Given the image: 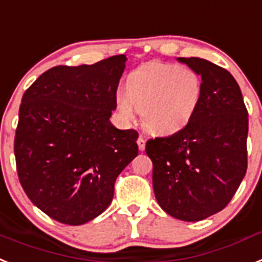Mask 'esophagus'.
Wrapping results in <instances>:
<instances>
[{
	"mask_svg": "<svg viewBox=\"0 0 262 262\" xmlns=\"http://www.w3.org/2000/svg\"><path fill=\"white\" fill-rule=\"evenodd\" d=\"M138 147H139L140 151H144V148H146V138L140 134L139 138H138Z\"/></svg>",
	"mask_w": 262,
	"mask_h": 262,
	"instance_id": "esophagus-1",
	"label": "esophagus"
}]
</instances>
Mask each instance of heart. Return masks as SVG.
<instances>
[{
    "label": "heart",
    "mask_w": 262,
    "mask_h": 262,
    "mask_svg": "<svg viewBox=\"0 0 262 262\" xmlns=\"http://www.w3.org/2000/svg\"><path fill=\"white\" fill-rule=\"evenodd\" d=\"M203 98V83L196 71L163 62H149L129 74L126 94L116 98L123 119L133 120L135 108L143 123L159 135L182 131L192 120Z\"/></svg>",
    "instance_id": "heart-1"
}]
</instances>
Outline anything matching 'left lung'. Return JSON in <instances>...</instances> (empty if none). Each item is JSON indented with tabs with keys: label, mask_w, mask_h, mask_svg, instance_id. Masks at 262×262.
<instances>
[{
	"label": "left lung",
	"mask_w": 262,
	"mask_h": 262,
	"mask_svg": "<svg viewBox=\"0 0 262 262\" xmlns=\"http://www.w3.org/2000/svg\"><path fill=\"white\" fill-rule=\"evenodd\" d=\"M201 77L203 98L176 134L148 139L159 205L172 217L199 221L224 209L248 168V110L232 74L207 59L179 58Z\"/></svg>",
	"instance_id": "1"
}]
</instances>
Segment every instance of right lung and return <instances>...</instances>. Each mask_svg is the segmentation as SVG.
<instances>
[{
  "mask_svg": "<svg viewBox=\"0 0 262 262\" xmlns=\"http://www.w3.org/2000/svg\"><path fill=\"white\" fill-rule=\"evenodd\" d=\"M124 55L55 66L25 91L14 136L25 193L49 217L80 225L110 205L120 172L138 156L135 129L110 122Z\"/></svg>",
  "mask_w": 262,
  "mask_h": 262,
  "instance_id": "right-lung-1",
  "label": "right lung"
}]
</instances>
